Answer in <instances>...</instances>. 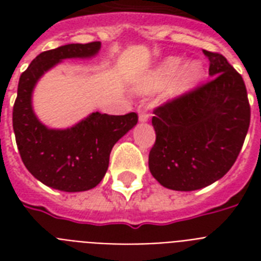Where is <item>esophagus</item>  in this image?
I'll list each match as a JSON object with an SVG mask.
<instances>
[{"instance_id":"34e87169","label":"esophagus","mask_w":261,"mask_h":261,"mask_svg":"<svg viewBox=\"0 0 261 261\" xmlns=\"http://www.w3.org/2000/svg\"><path fill=\"white\" fill-rule=\"evenodd\" d=\"M138 114H139V122L141 123H146L147 120H149V115H147L143 110H139Z\"/></svg>"}]
</instances>
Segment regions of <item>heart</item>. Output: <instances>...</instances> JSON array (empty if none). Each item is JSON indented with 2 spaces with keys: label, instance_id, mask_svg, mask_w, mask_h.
<instances>
[{
  "label": "heart",
  "instance_id": "heart-1",
  "mask_svg": "<svg viewBox=\"0 0 261 261\" xmlns=\"http://www.w3.org/2000/svg\"><path fill=\"white\" fill-rule=\"evenodd\" d=\"M203 74L204 71L199 61H188L182 65L180 57H169L139 83L138 90L142 93H151L169 82L165 97L176 100L194 89L203 79Z\"/></svg>",
  "mask_w": 261,
  "mask_h": 261
}]
</instances>
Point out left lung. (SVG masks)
Here are the masks:
<instances>
[{
    "mask_svg": "<svg viewBox=\"0 0 261 261\" xmlns=\"http://www.w3.org/2000/svg\"><path fill=\"white\" fill-rule=\"evenodd\" d=\"M210 61L207 84L154 110L155 143L149 169L165 188L195 191L229 172L251 122L243 77L221 54L203 50Z\"/></svg>",
    "mask_w": 261,
    "mask_h": 261,
    "instance_id": "1",
    "label": "left lung"
}]
</instances>
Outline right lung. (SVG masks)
Returning a JSON list of instances; mask_svg holds the SVG:
<instances>
[{
    "label": "right lung",
    "mask_w": 261,
    "mask_h": 261,
    "mask_svg": "<svg viewBox=\"0 0 261 261\" xmlns=\"http://www.w3.org/2000/svg\"><path fill=\"white\" fill-rule=\"evenodd\" d=\"M101 43L65 44L44 51L20 77L13 107V130L18 151L30 173L44 186L65 192L92 190L106 176L112 147L138 122L135 112H92L67 128H50L35 115L32 94L44 73L63 59H89Z\"/></svg>",
    "instance_id": "1"
}]
</instances>
